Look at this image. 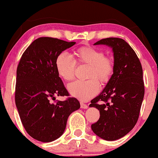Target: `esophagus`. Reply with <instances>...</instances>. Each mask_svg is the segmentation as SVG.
<instances>
[{
  "mask_svg": "<svg viewBox=\"0 0 158 158\" xmlns=\"http://www.w3.org/2000/svg\"><path fill=\"white\" fill-rule=\"evenodd\" d=\"M80 105H81V109H87V108H88V106H87L86 104H85V103H82V102L80 103Z\"/></svg>",
  "mask_w": 158,
  "mask_h": 158,
  "instance_id": "obj_1",
  "label": "esophagus"
}]
</instances>
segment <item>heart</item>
Wrapping results in <instances>:
<instances>
[{
  "label": "heart",
  "instance_id": "obj_1",
  "mask_svg": "<svg viewBox=\"0 0 158 158\" xmlns=\"http://www.w3.org/2000/svg\"><path fill=\"white\" fill-rule=\"evenodd\" d=\"M74 60L67 53H60L56 58L55 66L60 77L66 81L74 78L77 63L88 64V80H77L68 86L73 96L86 102L93 98L98 92L99 81L107 83L114 72V60L99 49L91 46L81 47L74 52ZM98 79L97 80V79Z\"/></svg>",
  "mask_w": 158,
  "mask_h": 158
}]
</instances>
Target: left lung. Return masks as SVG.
Returning a JSON list of instances; mask_svg holds the SVG:
<instances>
[{
  "instance_id": "left-lung-1",
  "label": "left lung",
  "mask_w": 158,
  "mask_h": 158,
  "mask_svg": "<svg viewBox=\"0 0 158 158\" xmlns=\"http://www.w3.org/2000/svg\"><path fill=\"white\" fill-rule=\"evenodd\" d=\"M94 44L111 47L114 72L103 91L89 106L99 110L91 125L94 133L106 140H115L129 133L137 123L144 97L142 65L133 48L123 39L109 37Z\"/></svg>"
}]
</instances>
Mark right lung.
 <instances>
[{
	"label": "right lung",
	"mask_w": 158,
	"mask_h": 158,
	"mask_svg": "<svg viewBox=\"0 0 158 158\" xmlns=\"http://www.w3.org/2000/svg\"><path fill=\"white\" fill-rule=\"evenodd\" d=\"M75 42L40 37L25 49L17 67L15 101L27 133L41 142H51L62 135L67 118L79 109L74 97L55 101V96H69L56 71V58Z\"/></svg>",
	"instance_id": "1"
}]
</instances>
